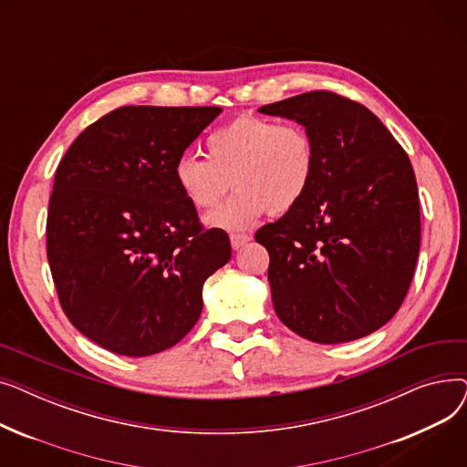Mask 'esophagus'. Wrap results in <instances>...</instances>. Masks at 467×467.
<instances>
[{
  "mask_svg": "<svg viewBox=\"0 0 467 467\" xmlns=\"http://www.w3.org/2000/svg\"><path fill=\"white\" fill-rule=\"evenodd\" d=\"M252 240V236L250 234H246V233H233L231 234V246L234 248V250H240L242 246H246V244Z\"/></svg>",
  "mask_w": 467,
  "mask_h": 467,
  "instance_id": "1",
  "label": "esophagus"
}]
</instances>
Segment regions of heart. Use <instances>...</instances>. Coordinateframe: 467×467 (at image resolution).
<instances>
[{"mask_svg":"<svg viewBox=\"0 0 467 467\" xmlns=\"http://www.w3.org/2000/svg\"><path fill=\"white\" fill-rule=\"evenodd\" d=\"M208 159L185 153L176 161L174 178L196 210H212L227 191L231 199L208 223L221 229H246L263 213L282 215L297 208L312 183L316 145L299 122H278L240 115L206 140Z\"/></svg>","mask_w":467,"mask_h":467,"instance_id":"b5f03b06","label":"heart"}]
</instances>
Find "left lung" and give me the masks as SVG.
Segmentation results:
<instances>
[{"mask_svg": "<svg viewBox=\"0 0 467 467\" xmlns=\"http://www.w3.org/2000/svg\"><path fill=\"white\" fill-rule=\"evenodd\" d=\"M296 119L316 145V170L297 208L255 233L271 255L280 320L337 345L394 316L420 250V202L403 147L365 106L310 90L259 108Z\"/></svg>", "mask_w": 467, "mask_h": 467, "instance_id": "obj_1", "label": "left lung"}]
</instances>
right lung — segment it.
Segmentation results:
<instances>
[{"mask_svg":"<svg viewBox=\"0 0 467 467\" xmlns=\"http://www.w3.org/2000/svg\"><path fill=\"white\" fill-rule=\"evenodd\" d=\"M221 108L122 106L62 157L47 212V259L67 320L130 358L180 342L202 312V285L231 259L204 229L174 166Z\"/></svg>","mask_w":467,"mask_h":467,"instance_id":"right-lung-1","label":"right lung"}]
</instances>
